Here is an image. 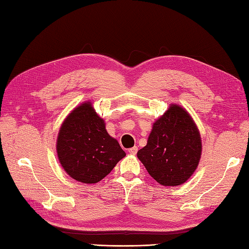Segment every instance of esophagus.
<instances>
[{"instance_id":"esophagus-1","label":"esophagus","mask_w":249,"mask_h":249,"mask_svg":"<svg viewBox=\"0 0 249 249\" xmlns=\"http://www.w3.org/2000/svg\"><path fill=\"white\" fill-rule=\"evenodd\" d=\"M128 152H129V154H131V155H136L137 152H138V147H137V146L131 147V148L128 149Z\"/></svg>"}]
</instances>
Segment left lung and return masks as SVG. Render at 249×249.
<instances>
[{"instance_id": "obj_1", "label": "left lung", "mask_w": 249, "mask_h": 249, "mask_svg": "<svg viewBox=\"0 0 249 249\" xmlns=\"http://www.w3.org/2000/svg\"><path fill=\"white\" fill-rule=\"evenodd\" d=\"M201 139L193 119L172 104L153 125L147 144L137 156L148 174L162 186L186 182L198 165Z\"/></svg>"}]
</instances>
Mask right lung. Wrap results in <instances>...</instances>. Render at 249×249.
<instances>
[{
    "instance_id": "right-lung-1",
    "label": "right lung",
    "mask_w": 249,
    "mask_h": 249,
    "mask_svg": "<svg viewBox=\"0 0 249 249\" xmlns=\"http://www.w3.org/2000/svg\"><path fill=\"white\" fill-rule=\"evenodd\" d=\"M56 149L67 174L84 183L101 181L126 156L90 102L75 108L63 121Z\"/></svg>"
}]
</instances>
